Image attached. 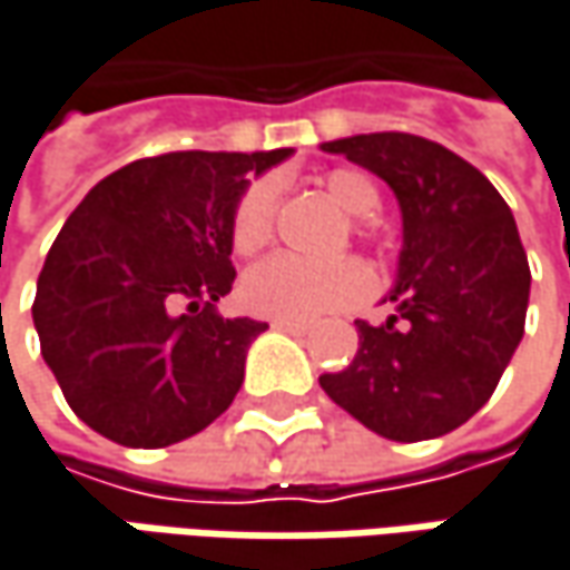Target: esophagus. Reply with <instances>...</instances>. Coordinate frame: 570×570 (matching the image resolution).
<instances>
[{
  "label": "esophagus",
  "mask_w": 570,
  "mask_h": 570,
  "mask_svg": "<svg viewBox=\"0 0 570 570\" xmlns=\"http://www.w3.org/2000/svg\"><path fill=\"white\" fill-rule=\"evenodd\" d=\"M274 328L286 332V335H306L309 332V325H303V322H281V318L274 322Z\"/></svg>",
  "instance_id": "1"
}]
</instances>
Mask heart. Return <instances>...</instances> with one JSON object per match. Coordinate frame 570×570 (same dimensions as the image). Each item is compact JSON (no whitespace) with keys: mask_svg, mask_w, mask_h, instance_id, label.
Returning <instances> with one entry per match:
<instances>
[{"mask_svg":"<svg viewBox=\"0 0 570 570\" xmlns=\"http://www.w3.org/2000/svg\"><path fill=\"white\" fill-rule=\"evenodd\" d=\"M325 196L352 218H371L381 209V189L361 170H332L322 180ZM274 218V184L257 180L242 196L232 218V245L238 254L257 252L271 238ZM374 274L361 261H328L313 264L293 254H274L242 281L245 306L264 318L281 322H316V318L348 313L371 299Z\"/></svg>","mask_w":570,"mask_h":570,"instance_id":"heart-1","label":"heart"}]
</instances>
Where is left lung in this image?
<instances>
[{
    "label": "left lung",
    "instance_id": "left-lung-1",
    "mask_svg": "<svg viewBox=\"0 0 570 570\" xmlns=\"http://www.w3.org/2000/svg\"><path fill=\"white\" fill-rule=\"evenodd\" d=\"M381 177L403 216L393 316L357 325V354L322 390L393 442L439 439L474 416L517 352L529 264L517 218L478 167L449 148L374 131L322 141Z\"/></svg>",
    "mask_w": 570,
    "mask_h": 570
}]
</instances>
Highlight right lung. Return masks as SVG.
<instances>
[{"label":"right lung","mask_w":570,"mask_h":570,"mask_svg":"<svg viewBox=\"0 0 570 570\" xmlns=\"http://www.w3.org/2000/svg\"><path fill=\"white\" fill-rule=\"evenodd\" d=\"M274 151L145 157L92 186L63 222L31 306L45 364L70 410L125 449L203 432L235 400L267 328L222 318L232 218Z\"/></svg>","instance_id":"obj_1"}]
</instances>
